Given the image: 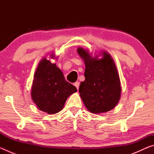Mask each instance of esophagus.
I'll use <instances>...</instances> for the list:
<instances>
[{"instance_id":"obj_1","label":"esophagus","mask_w":154,"mask_h":154,"mask_svg":"<svg viewBox=\"0 0 154 154\" xmlns=\"http://www.w3.org/2000/svg\"><path fill=\"white\" fill-rule=\"evenodd\" d=\"M79 84H80L79 82H75V83H74V85H75V87L77 88V90H79Z\"/></svg>"}]
</instances>
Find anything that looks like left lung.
<instances>
[{"instance_id":"1","label":"left lung","mask_w":154,"mask_h":154,"mask_svg":"<svg viewBox=\"0 0 154 154\" xmlns=\"http://www.w3.org/2000/svg\"><path fill=\"white\" fill-rule=\"evenodd\" d=\"M77 53L84 60L85 81L79 92L86 108L92 113H101L113 109L120 98V81L111 56L103 53L102 59L92 58L87 51L78 48Z\"/></svg>"}]
</instances>
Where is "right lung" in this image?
<instances>
[{
    "instance_id": "add662e5",
    "label": "right lung",
    "mask_w": 154,
    "mask_h": 154,
    "mask_svg": "<svg viewBox=\"0 0 154 154\" xmlns=\"http://www.w3.org/2000/svg\"><path fill=\"white\" fill-rule=\"evenodd\" d=\"M77 88L66 82L56 64L44 58L36 70L31 96L38 108L49 114L60 111L67 98Z\"/></svg>"
}]
</instances>
